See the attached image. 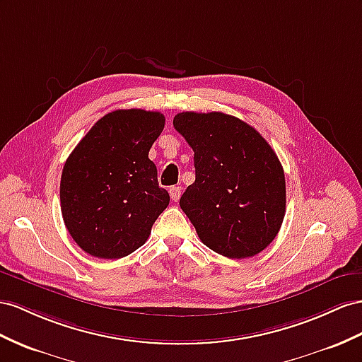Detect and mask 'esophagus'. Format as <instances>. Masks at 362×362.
Returning <instances> with one entry per match:
<instances>
[{"mask_svg":"<svg viewBox=\"0 0 362 362\" xmlns=\"http://www.w3.org/2000/svg\"><path fill=\"white\" fill-rule=\"evenodd\" d=\"M170 196H171V199L174 202H177L180 199V196H182V188L180 187H171L170 188Z\"/></svg>","mask_w":362,"mask_h":362,"instance_id":"esophagus-1","label":"esophagus"}]
</instances>
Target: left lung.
Listing matches in <instances>:
<instances>
[{
  "label": "left lung",
  "instance_id": "8db88e82",
  "mask_svg": "<svg viewBox=\"0 0 362 362\" xmlns=\"http://www.w3.org/2000/svg\"><path fill=\"white\" fill-rule=\"evenodd\" d=\"M173 125L194 151L196 182L180 208L202 243L228 258L260 254L286 212L284 171L271 145L254 127L220 111H183Z\"/></svg>",
  "mask_w": 362,
  "mask_h": 362
}]
</instances>
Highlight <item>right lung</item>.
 <instances>
[{
	"mask_svg": "<svg viewBox=\"0 0 362 362\" xmlns=\"http://www.w3.org/2000/svg\"><path fill=\"white\" fill-rule=\"evenodd\" d=\"M165 116L141 108L100 117L71 151L61 175V211L71 238L98 258L127 257L141 247L168 206L156 165L148 159Z\"/></svg>",
	"mask_w": 362,
	"mask_h": 362,
	"instance_id": "add662e5",
	"label": "right lung"
}]
</instances>
